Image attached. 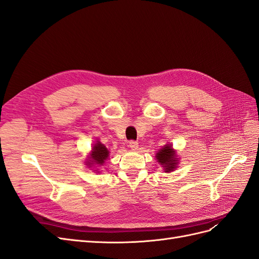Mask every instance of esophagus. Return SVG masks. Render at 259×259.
<instances>
[{"mask_svg": "<svg viewBox=\"0 0 259 259\" xmlns=\"http://www.w3.org/2000/svg\"><path fill=\"white\" fill-rule=\"evenodd\" d=\"M128 147L131 149H133V150H136V149L138 148V143L136 142V140H131V142L128 143Z\"/></svg>", "mask_w": 259, "mask_h": 259, "instance_id": "34e87169", "label": "esophagus"}]
</instances>
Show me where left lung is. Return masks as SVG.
<instances>
[{"label":"left lung","mask_w":259,"mask_h":259,"mask_svg":"<svg viewBox=\"0 0 259 259\" xmlns=\"http://www.w3.org/2000/svg\"><path fill=\"white\" fill-rule=\"evenodd\" d=\"M155 156L158 162L161 163V165H163L164 170L165 171H170L174 168H176L177 160L175 158V152L171 146L167 145L164 148H162L161 150L156 153Z\"/></svg>","instance_id":"8db88e82"}]
</instances>
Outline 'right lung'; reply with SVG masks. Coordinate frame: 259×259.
<instances>
[{
    "label": "right lung",
    "instance_id": "1",
    "mask_svg": "<svg viewBox=\"0 0 259 259\" xmlns=\"http://www.w3.org/2000/svg\"><path fill=\"white\" fill-rule=\"evenodd\" d=\"M108 155H109L108 149L103 144L97 142V144L93 147L91 162H92V164L96 163V164H100V165H103L104 162L107 160ZM89 165H91V163H89Z\"/></svg>",
    "mask_w": 259,
    "mask_h": 259
}]
</instances>
